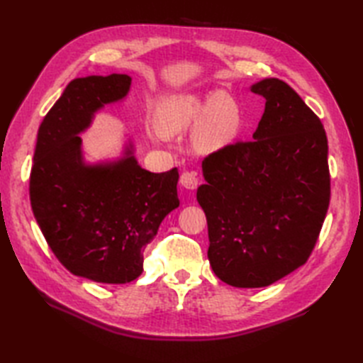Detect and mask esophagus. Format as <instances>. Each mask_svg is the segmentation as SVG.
<instances>
[{
  "label": "esophagus",
  "instance_id": "obj_1",
  "mask_svg": "<svg viewBox=\"0 0 363 363\" xmlns=\"http://www.w3.org/2000/svg\"><path fill=\"white\" fill-rule=\"evenodd\" d=\"M179 182H181L182 187H186L189 190H194V189L198 187V176H196L195 172H184L181 174Z\"/></svg>",
  "mask_w": 363,
  "mask_h": 363
}]
</instances>
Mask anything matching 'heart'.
Instances as JSON below:
<instances>
[{"label": "heart", "instance_id": "b5f03b06", "mask_svg": "<svg viewBox=\"0 0 363 363\" xmlns=\"http://www.w3.org/2000/svg\"><path fill=\"white\" fill-rule=\"evenodd\" d=\"M195 125V148L201 152L218 151L233 142L240 130V106L223 91L174 94L157 106L156 126L164 135L186 133Z\"/></svg>", "mask_w": 363, "mask_h": 363}]
</instances>
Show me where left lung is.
I'll use <instances>...</instances> for the list:
<instances>
[{
  "instance_id": "left-lung-1",
  "label": "left lung",
  "mask_w": 363,
  "mask_h": 363,
  "mask_svg": "<svg viewBox=\"0 0 363 363\" xmlns=\"http://www.w3.org/2000/svg\"><path fill=\"white\" fill-rule=\"evenodd\" d=\"M251 91L265 98L252 140L203 160L198 189L209 229L213 273L238 289L267 287L309 259L330 199L328 137L289 84L269 78Z\"/></svg>"
}]
</instances>
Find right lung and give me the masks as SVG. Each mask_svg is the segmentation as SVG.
I'll return each mask as SVG.
<instances>
[{"instance_id": "add662e5", "label": "right lung", "mask_w": 363, "mask_h": 363, "mask_svg": "<svg viewBox=\"0 0 363 363\" xmlns=\"http://www.w3.org/2000/svg\"><path fill=\"white\" fill-rule=\"evenodd\" d=\"M128 74L76 78L37 134L29 196L54 256L74 276L126 284L143 272V251L179 206L177 168L151 173L133 145L117 162L87 165L79 134L96 111L128 95Z\"/></svg>"}]
</instances>
